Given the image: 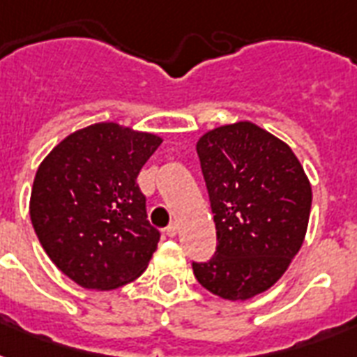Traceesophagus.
I'll return each mask as SVG.
<instances>
[{
    "label": "esophagus",
    "mask_w": 357,
    "mask_h": 357,
    "mask_svg": "<svg viewBox=\"0 0 357 357\" xmlns=\"http://www.w3.org/2000/svg\"><path fill=\"white\" fill-rule=\"evenodd\" d=\"M165 231H167L168 237H176V234H178V224L170 222L167 226V229H165Z\"/></svg>",
    "instance_id": "34e87169"
}]
</instances>
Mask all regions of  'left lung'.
I'll return each instance as SVG.
<instances>
[{"mask_svg":"<svg viewBox=\"0 0 357 357\" xmlns=\"http://www.w3.org/2000/svg\"><path fill=\"white\" fill-rule=\"evenodd\" d=\"M196 151L215 213L217 250L192 261L202 287L226 300H246L282 278L304 243L311 185L285 142L252 122L222 126Z\"/></svg>","mask_w":357,"mask_h":357,"instance_id":"1","label":"left lung"}]
</instances>
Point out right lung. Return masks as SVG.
I'll list each match as a JSON object with an SVG mask.
<instances>
[{"label": "right lung", "mask_w": 357, "mask_h": 357, "mask_svg": "<svg viewBox=\"0 0 357 357\" xmlns=\"http://www.w3.org/2000/svg\"><path fill=\"white\" fill-rule=\"evenodd\" d=\"M161 139L119 123L68 135L36 170L29 215L50 259L85 289L122 287L159 243L137 176Z\"/></svg>", "instance_id": "right-lung-1"}]
</instances>
